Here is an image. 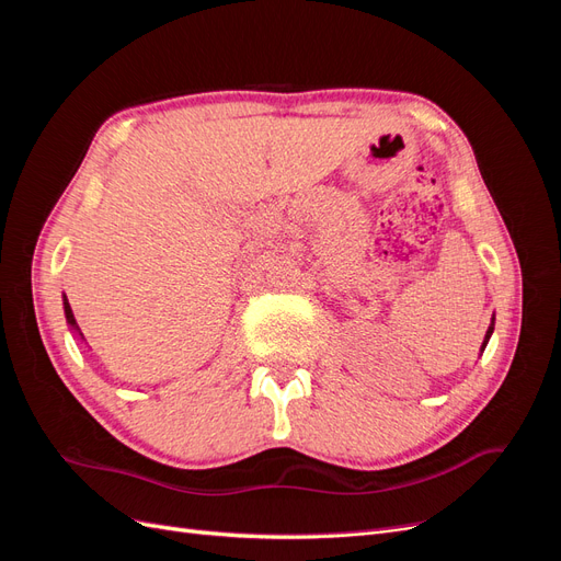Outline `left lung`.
<instances>
[{
    "mask_svg": "<svg viewBox=\"0 0 561 561\" xmlns=\"http://www.w3.org/2000/svg\"><path fill=\"white\" fill-rule=\"evenodd\" d=\"M491 334H494V318H491V325H489V330H486V334H484V342H482V346H480V351H482V353H484V348H486V344H489Z\"/></svg>",
    "mask_w": 561,
    "mask_h": 561,
    "instance_id": "8db88e82",
    "label": "left lung"
}]
</instances>
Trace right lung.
Here are the masks:
<instances>
[{
    "instance_id": "obj_1",
    "label": "right lung",
    "mask_w": 561,
    "mask_h": 561,
    "mask_svg": "<svg viewBox=\"0 0 561 561\" xmlns=\"http://www.w3.org/2000/svg\"><path fill=\"white\" fill-rule=\"evenodd\" d=\"M62 309H65V320H67V325H70V330H72L77 336H81V339H83V334H81V330H79V325H77V320H75V313H72L70 301H67V297H65V295H62Z\"/></svg>"
}]
</instances>
